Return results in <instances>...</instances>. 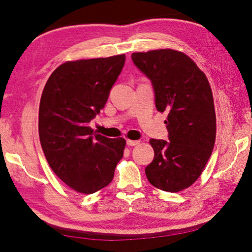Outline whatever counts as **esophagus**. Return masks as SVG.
<instances>
[{"mask_svg":"<svg viewBox=\"0 0 252 252\" xmlns=\"http://www.w3.org/2000/svg\"><path fill=\"white\" fill-rule=\"evenodd\" d=\"M138 143H139L138 140H126V144H127V146H130V147L136 146Z\"/></svg>","mask_w":252,"mask_h":252,"instance_id":"esophagus-1","label":"esophagus"}]
</instances>
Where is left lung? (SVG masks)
Returning <instances> with one entry per match:
<instances>
[{
    "instance_id": "left-lung-1",
    "label": "left lung",
    "mask_w": 252,
    "mask_h": 252,
    "mask_svg": "<svg viewBox=\"0 0 252 252\" xmlns=\"http://www.w3.org/2000/svg\"><path fill=\"white\" fill-rule=\"evenodd\" d=\"M134 65L151 81L156 108L167 111L168 139H151L155 158L146 168L158 189L178 192L200 177L216 140L210 84L188 55L174 50L132 53Z\"/></svg>"
}]
</instances>
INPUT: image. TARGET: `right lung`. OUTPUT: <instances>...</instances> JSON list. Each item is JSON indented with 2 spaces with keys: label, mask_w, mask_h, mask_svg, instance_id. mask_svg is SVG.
Wrapping results in <instances>:
<instances>
[{
  "label": "right lung",
  "mask_w": 252,
  "mask_h": 252,
  "mask_svg": "<svg viewBox=\"0 0 252 252\" xmlns=\"http://www.w3.org/2000/svg\"><path fill=\"white\" fill-rule=\"evenodd\" d=\"M126 55L79 60L55 69L42 92L39 135L53 172L72 189L90 194L112 181L126 140L96 134L91 120L104 108Z\"/></svg>",
  "instance_id": "right-lung-1"
}]
</instances>
